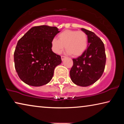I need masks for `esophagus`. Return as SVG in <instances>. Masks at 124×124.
Returning a JSON list of instances; mask_svg holds the SVG:
<instances>
[{
	"instance_id": "obj_1",
	"label": "esophagus",
	"mask_w": 124,
	"mask_h": 124,
	"mask_svg": "<svg viewBox=\"0 0 124 124\" xmlns=\"http://www.w3.org/2000/svg\"><path fill=\"white\" fill-rule=\"evenodd\" d=\"M62 57V61H63V60H64V59L66 58V56H64V55H62V57Z\"/></svg>"
}]
</instances>
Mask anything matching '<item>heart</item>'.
<instances>
[{"label":"heart","mask_w":124,"mask_h":124,"mask_svg":"<svg viewBox=\"0 0 124 124\" xmlns=\"http://www.w3.org/2000/svg\"><path fill=\"white\" fill-rule=\"evenodd\" d=\"M51 40L52 50L55 53H62L65 46L67 53L73 56L82 55L88 45L87 35L85 32L75 30H65Z\"/></svg>","instance_id":"obj_1"}]
</instances>
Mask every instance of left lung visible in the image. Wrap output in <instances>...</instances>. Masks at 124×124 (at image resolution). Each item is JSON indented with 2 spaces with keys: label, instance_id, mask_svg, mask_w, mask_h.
Listing matches in <instances>:
<instances>
[{
  "label": "left lung",
  "instance_id": "8db88e82",
  "mask_svg": "<svg viewBox=\"0 0 124 124\" xmlns=\"http://www.w3.org/2000/svg\"><path fill=\"white\" fill-rule=\"evenodd\" d=\"M87 35V48L81 56L73 59V65L70 70L72 82L86 87L94 84L104 70L106 55L103 42L93 32L82 28Z\"/></svg>",
  "mask_w": 124,
  "mask_h": 124
}]
</instances>
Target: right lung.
Masks as SVG:
<instances>
[{
  "mask_svg": "<svg viewBox=\"0 0 124 124\" xmlns=\"http://www.w3.org/2000/svg\"><path fill=\"white\" fill-rule=\"evenodd\" d=\"M60 31L47 25L31 28L18 40L14 52L15 69L28 85L41 86L51 80L54 69L62 62L52 51L51 40Z\"/></svg>",
  "mask_w": 124,
  "mask_h": 124,
  "instance_id": "right-lung-1",
  "label": "right lung"
}]
</instances>
